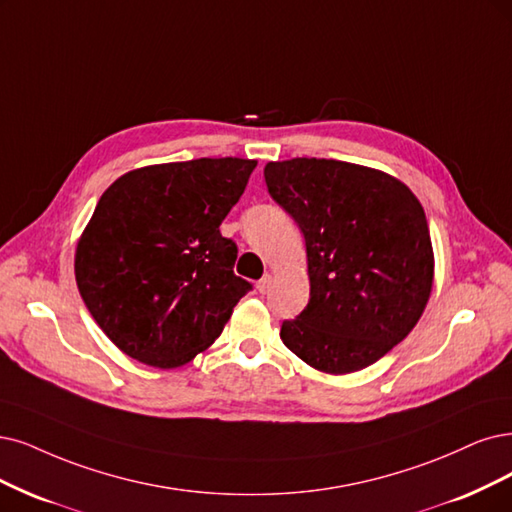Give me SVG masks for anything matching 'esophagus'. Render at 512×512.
<instances>
[{"label": "esophagus", "mask_w": 512, "mask_h": 512, "mask_svg": "<svg viewBox=\"0 0 512 512\" xmlns=\"http://www.w3.org/2000/svg\"><path fill=\"white\" fill-rule=\"evenodd\" d=\"M270 287H272V274H266V276H263V278L257 282V291H259L261 295H266V293L270 291Z\"/></svg>", "instance_id": "34e87169"}]
</instances>
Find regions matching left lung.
<instances>
[{
	"label": "left lung",
	"mask_w": 512,
	"mask_h": 512,
	"mask_svg": "<svg viewBox=\"0 0 512 512\" xmlns=\"http://www.w3.org/2000/svg\"><path fill=\"white\" fill-rule=\"evenodd\" d=\"M270 196L306 238L310 301L280 339L329 375L380 361L418 325L434 282L424 208L384 170L293 158L263 168Z\"/></svg>",
	"instance_id": "8db88e82"
}]
</instances>
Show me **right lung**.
I'll list each match as a JSON object with an SVG mask.
<instances>
[{"label": "right lung", "mask_w": 512, "mask_h": 512, "mask_svg": "<svg viewBox=\"0 0 512 512\" xmlns=\"http://www.w3.org/2000/svg\"><path fill=\"white\" fill-rule=\"evenodd\" d=\"M257 160L200 158L128 170L101 196L75 246V282L124 354L175 369L211 346L251 285L219 225Z\"/></svg>", "instance_id": "obj_1"}]
</instances>
